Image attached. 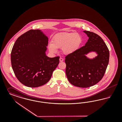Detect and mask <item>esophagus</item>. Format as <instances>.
<instances>
[{"label":"esophagus","mask_w":122,"mask_h":122,"mask_svg":"<svg viewBox=\"0 0 122 122\" xmlns=\"http://www.w3.org/2000/svg\"><path fill=\"white\" fill-rule=\"evenodd\" d=\"M59 61H60V62H63L64 61V59L62 58H59Z\"/></svg>","instance_id":"obj_1"}]
</instances>
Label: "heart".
Instances as JSON below:
<instances>
[{"label": "heart", "mask_w": 122, "mask_h": 122, "mask_svg": "<svg viewBox=\"0 0 122 122\" xmlns=\"http://www.w3.org/2000/svg\"><path fill=\"white\" fill-rule=\"evenodd\" d=\"M81 41V36L77 33H61L54 38L53 42L49 43L48 49L52 53L57 52L58 48L62 49L65 54H70L79 48Z\"/></svg>", "instance_id": "b5f03b06"}]
</instances>
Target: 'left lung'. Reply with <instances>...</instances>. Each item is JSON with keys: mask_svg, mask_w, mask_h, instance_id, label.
<instances>
[{"mask_svg": "<svg viewBox=\"0 0 122 122\" xmlns=\"http://www.w3.org/2000/svg\"><path fill=\"white\" fill-rule=\"evenodd\" d=\"M89 37L85 45L65 57L66 74L73 85L81 88L92 86L104 75L109 63V51L99 35L89 31H83ZM98 54L91 59L86 56L89 52Z\"/></svg>", "mask_w": 122, "mask_h": 122, "instance_id": "obj_1", "label": "left lung"}]
</instances>
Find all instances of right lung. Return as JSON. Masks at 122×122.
Listing matches in <instances>:
<instances>
[{
	"mask_svg": "<svg viewBox=\"0 0 122 122\" xmlns=\"http://www.w3.org/2000/svg\"><path fill=\"white\" fill-rule=\"evenodd\" d=\"M48 38L40 30H30L19 37L12 49V67L24 85L41 86L50 80L58 66L59 57L46 55Z\"/></svg>",
	"mask_w": 122,
	"mask_h": 122,
	"instance_id": "1",
	"label": "right lung"
}]
</instances>
